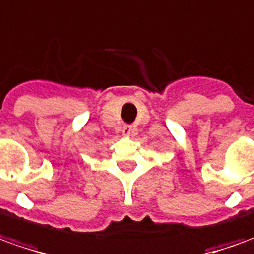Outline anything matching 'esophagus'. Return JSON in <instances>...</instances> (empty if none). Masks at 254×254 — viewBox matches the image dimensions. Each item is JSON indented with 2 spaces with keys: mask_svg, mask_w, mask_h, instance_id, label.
Listing matches in <instances>:
<instances>
[{
  "mask_svg": "<svg viewBox=\"0 0 254 254\" xmlns=\"http://www.w3.org/2000/svg\"><path fill=\"white\" fill-rule=\"evenodd\" d=\"M123 135H126V137H128V135H132L134 132H135V128L132 127V126H128V124H126L123 127Z\"/></svg>",
  "mask_w": 254,
  "mask_h": 254,
  "instance_id": "obj_1",
  "label": "esophagus"
}]
</instances>
